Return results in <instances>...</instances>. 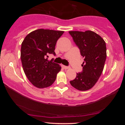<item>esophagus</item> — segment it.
<instances>
[{"instance_id": "esophagus-1", "label": "esophagus", "mask_w": 125, "mask_h": 125, "mask_svg": "<svg viewBox=\"0 0 125 125\" xmlns=\"http://www.w3.org/2000/svg\"><path fill=\"white\" fill-rule=\"evenodd\" d=\"M62 67L64 69H67L70 68V67L69 66H64V65H62Z\"/></svg>"}]
</instances>
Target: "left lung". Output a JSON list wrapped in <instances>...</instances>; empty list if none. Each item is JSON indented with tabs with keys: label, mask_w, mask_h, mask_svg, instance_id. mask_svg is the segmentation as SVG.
<instances>
[{
	"label": "left lung",
	"mask_w": 125,
	"mask_h": 125,
	"mask_svg": "<svg viewBox=\"0 0 125 125\" xmlns=\"http://www.w3.org/2000/svg\"><path fill=\"white\" fill-rule=\"evenodd\" d=\"M76 45L84 58L83 70L70 83L81 91L91 89L98 81L106 59V43L99 35L90 31H69Z\"/></svg>",
	"instance_id": "left-lung-1"
}]
</instances>
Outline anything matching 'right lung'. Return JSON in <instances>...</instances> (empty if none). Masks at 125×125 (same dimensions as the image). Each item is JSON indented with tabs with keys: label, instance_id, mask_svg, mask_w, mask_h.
<instances>
[{
	"label": "right lung",
	"instance_id": "add662e5",
	"mask_svg": "<svg viewBox=\"0 0 125 125\" xmlns=\"http://www.w3.org/2000/svg\"><path fill=\"white\" fill-rule=\"evenodd\" d=\"M63 31L36 30L28 34L21 46V58L24 72L31 84L38 88L51 86L61 71L59 64L48 61V54L55 55L56 42Z\"/></svg>",
	"mask_w": 125,
	"mask_h": 125
}]
</instances>
